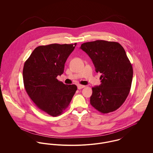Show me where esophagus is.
<instances>
[{
  "mask_svg": "<svg viewBox=\"0 0 153 153\" xmlns=\"http://www.w3.org/2000/svg\"><path fill=\"white\" fill-rule=\"evenodd\" d=\"M85 87V85H78V89H81L84 88Z\"/></svg>",
  "mask_w": 153,
  "mask_h": 153,
  "instance_id": "obj_1",
  "label": "esophagus"
}]
</instances>
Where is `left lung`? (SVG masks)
<instances>
[{"label":"left lung","instance_id":"obj_1","mask_svg":"<svg viewBox=\"0 0 153 153\" xmlns=\"http://www.w3.org/2000/svg\"><path fill=\"white\" fill-rule=\"evenodd\" d=\"M95 68L100 72L101 84L92 88L90 104L102 114L118 109L131 89L133 69L123 47L118 42L97 40L82 44Z\"/></svg>","mask_w":153,"mask_h":153}]
</instances>
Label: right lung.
<instances>
[{"label": "right lung", "instance_id": "obj_1", "mask_svg": "<svg viewBox=\"0 0 153 153\" xmlns=\"http://www.w3.org/2000/svg\"><path fill=\"white\" fill-rule=\"evenodd\" d=\"M76 45L39 46L23 66V84L27 94L39 109L52 117L62 114L77 90L75 85H65L56 78L63 74L66 61Z\"/></svg>", "mask_w": 153, "mask_h": 153}]
</instances>
